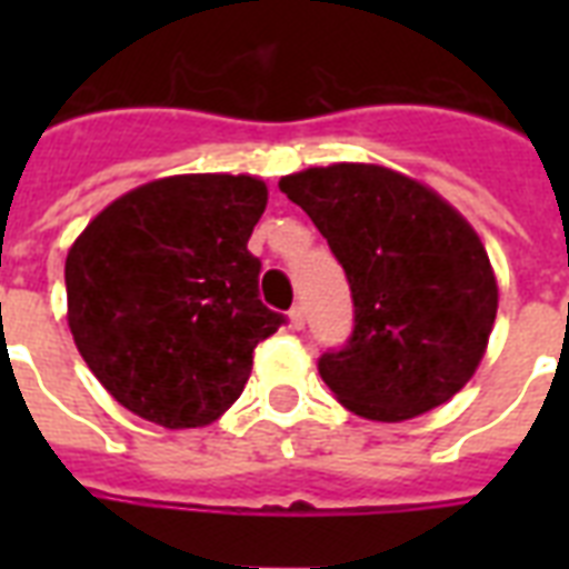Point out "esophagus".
<instances>
[{
    "label": "esophagus",
    "instance_id": "1",
    "mask_svg": "<svg viewBox=\"0 0 569 569\" xmlns=\"http://www.w3.org/2000/svg\"><path fill=\"white\" fill-rule=\"evenodd\" d=\"M289 325H292V330H303V325H307V310H303L301 303H295L292 310H289Z\"/></svg>",
    "mask_w": 569,
    "mask_h": 569
}]
</instances>
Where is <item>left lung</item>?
Returning <instances> with one entry per match:
<instances>
[{
	"instance_id": "1",
	"label": "left lung",
	"mask_w": 569,
	"mask_h": 569,
	"mask_svg": "<svg viewBox=\"0 0 569 569\" xmlns=\"http://www.w3.org/2000/svg\"><path fill=\"white\" fill-rule=\"evenodd\" d=\"M346 268L355 330L319 357L351 413L405 422L476 375L499 289L478 232L437 191L380 164L339 162L280 180Z\"/></svg>"
}]
</instances>
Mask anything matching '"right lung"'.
<instances>
[{
  "mask_svg": "<svg viewBox=\"0 0 569 569\" xmlns=\"http://www.w3.org/2000/svg\"><path fill=\"white\" fill-rule=\"evenodd\" d=\"M268 203L248 173H182L118 197L64 262L67 325L97 380L147 422L200 428L241 396L283 325L248 239Z\"/></svg>",
  "mask_w": 569,
  "mask_h": 569,
  "instance_id": "right-lung-1",
  "label": "right lung"
}]
</instances>
